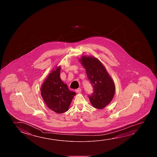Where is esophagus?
Returning a JSON list of instances; mask_svg holds the SVG:
<instances>
[{
	"instance_id": "esophagus-1",
	"label": "esophagus",
	"mask_w": 157,
	"mask_h": 157,
	"mask_svg": "<svg viewBox=\"0 0 157 157\" xmlns=\"http://www.w3.org/2000/svg\"><path fill=\"white\" fill-rule=\"evenodd\" d=\"M75 91H76L77 93H81V91H82V89H81L80 88H78V89H76V90H75Z\"/></svg>"
}]
</instances>
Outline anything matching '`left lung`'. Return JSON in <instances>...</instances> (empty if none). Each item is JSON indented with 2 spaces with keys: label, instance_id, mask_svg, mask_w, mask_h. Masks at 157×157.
<instances>
[{
  "label": "left lung",
  "instance_id": "left-lung-1",
  "mask_svg": "<svg viewBox=\"0 0 157 157\" xmlns=\"http://www.w3.org/2000/svg\"><path fill=\"white\" fill-rule=\"evenodd\" d=\"M79 62L86 72L88 80L94 88V92L89 96L94 107L103 109L113 99L116 86L112 78L105 67L95 57L82 56Z\"/></svg>",
  "mask_w": 157,
  "mask_h": 157
}]
</instances>
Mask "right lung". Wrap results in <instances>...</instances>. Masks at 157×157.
I'll use <instances>...</instances> for the list:
<instances>
[{"label":"right lung","instance_id":"add662e5","mask_svg":"<svg viewBox=\"0 0 157 157\" xmlns=\"http://www.w3.org/2000/svg\"><path fill=\"white\" fill-rule=\"evenodd\" d=\"M61 67L57 66L44 80L40 88L44 102L51 110L59 114L68 110L76 93L71 91L60 78Z\"/></svg>","mask_w":157,"mask_h":157}]
</instances>
